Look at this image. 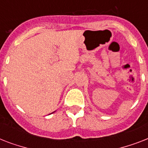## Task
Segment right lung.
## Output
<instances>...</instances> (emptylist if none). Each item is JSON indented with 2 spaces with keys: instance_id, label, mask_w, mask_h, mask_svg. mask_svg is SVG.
Listing matches in <instances>:
<instances>
[{
  "instance_id": "obj_1",
  "label": "right lung",
  "mask_w": 148,
  "mask_h": 148,
  "mask_svg": "<svg viewBox=\"0 0 148 148\" xmlns=\"http://www.w3.org/2000/svg\"><path fill=\"white\" fill-rule=\"evenodd\" d=\"M54 112H55V111H54ZM51 114H52V113H51Z\"/></svg>"
}]
</instances>
